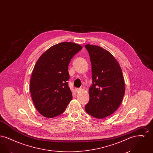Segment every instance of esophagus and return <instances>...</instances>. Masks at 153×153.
I'll list each match as a JSON object with an SVG mask.
<instances>
[{
  "mask_svg": "<svg viewBox=\"0 0 153 153\" xmlns=\"http://www.w3.org/2000/svg\"><path fill=\"white\" fill-rule=\"evenodd\" d=\"M81 88H75V91L76 92H78V91H81Z\"/></svg>",
  "mask_w": 153,
  "mask_h": 153,
  "instance_id": "esophagus-1",
  "label": "esophagus"
}]
</instances>
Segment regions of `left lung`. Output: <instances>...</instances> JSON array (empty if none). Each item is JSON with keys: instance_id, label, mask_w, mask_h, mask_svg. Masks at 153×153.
I'll list each match as a JSON object with an SVG mask.
<instances>
[{"instance_id": "8db88e82", "label": "left lung", "mask_w": 153, "mask_h": 153, "mask_svg": "<svg viewBox=\"0 0 153 153\" xmlns=\"http://www.w3.org/2000/svg\"><path fill=\"white\" fill-rule=\"evenodd\" d=\"M92 64V84L89 100L85 105L88 114L97 119L112 114L122 103L125 85L121 68L117 59L102 47L86 45Z\"/></svg>"}]
</instances>
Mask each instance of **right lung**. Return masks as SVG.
Segmentation results:
<instances>
[{"mask_svg": "<svg viewBox=\"0 0 153 153\" xmlns=\"http://www.w3.org/2000/svg\"><path fill=\"white\" fill-rule=\"evenodd\" d=\"M80 45L71 42L56 44L36 61L30 80V93L37 111L51 118L62 114L72 99L68 86V65L80 50Z\"/></svg>", "mask_w": 153, "mask_h": 153, "instance_id": "1", "label": "right lung"}]
</instances>
